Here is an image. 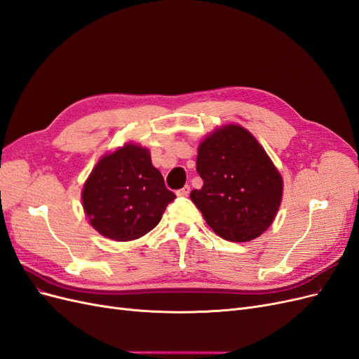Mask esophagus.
<instances>
[{
    "label": "esophagus",
    "mask_w": 359,
    "mask_h": 359,
    "mask_svg": "<svg viewBox=\"0 0 359 359\" xmlns=\"http://www.w3.org/2000/svg\"><path fill=\"white\" fill-rule=\"evenodd\" d=\"M190 193V186H184L182 189H180L178 191H177V194L178 196H181V198H184V196H187V194Z\"/></svg>",
    "instance_id": "obj_1"
}]
</instances>
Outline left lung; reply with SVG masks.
<instances>
[{
  "instance_id": "8db88e82",
  "label": "left lung",
  "mask_w": 359,
  "mask_h": 359,
  "mask_svg": "<svg viewBox=\"0 0 359 359\" xmlns=\"http://www.w3.org/2000/svg\"><path fill=\"white\" fill-rule=\"evenodd\" d=\"M196 170L203 186L190 198L223 240L250 241L273 223L283 180L245 128L226 126L206 137L199 145Z\"/></svg>"
}]
</instances>
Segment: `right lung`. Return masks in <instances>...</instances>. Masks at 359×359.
I'll return each mask as SVG.
<instances>
[{
	"mask_svg": "<svg viewBox=\"0 0 359 359\" xmlns=\"http://www.w3.org/2000/svg\"><path fill=\"white\" fill-rule=\"evenodd\" d=\"M175 198L149 151L132 144L102 157L82 191L90 223L114 241H132L153 231Z\"/></svg>",
	"mask_w": 359,
	"mask_h": 359,
	"instance_id": "add662e5",
	"label": "right lung"
}]
</instances>
